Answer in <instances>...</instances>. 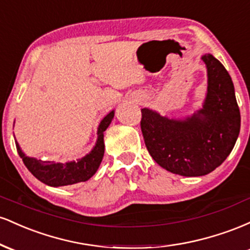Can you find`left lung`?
<instances>
[{
	"mask_svg": "<svg viewBox=\"0 0 250 250\" xmlns=\"http://www.w3.org/2000/svg\"><path fill=\"white\" fill-rule=\"evenodd\" d=\"M201 59L208 75L202 109L179 120L141 109V130L149 154L166 170L182 176L211 173L230 154L240 134V109L230 75L210 54Z\"/></svg>",
	"mask_w": 250,
	"mask_h": 250,
	"instance_id": "left-lung-1",
	"label": "left lung"
}]
</instances>
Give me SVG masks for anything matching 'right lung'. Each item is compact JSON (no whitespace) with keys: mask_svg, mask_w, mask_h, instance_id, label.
<instances>
[{"mask_svg":"<svg viewBox=\"0 0 250 250\" xmlns=\"http://www.w3.org/2000/svg\"><path fill=\"white\" fill-rule=\"evenodd\" d=\"M114 113L111 110L107 114L100 123L97 128V141L89 154L83 156L82 159L70 162H54V161H42L35 157L27 156L22 149L20 148L19 143H16L17 153L23 161L24 166L28 168L37 180H40L44 185L50 187H62V186L75 185L79 182H85L96 173L101 165L103 154H104V142L103 136L104 131L110 125L111 120L114 119Z\"/></svg>","mask_w":250,"mask_h":250,"instance_id":"obj_1","label":"right lung"}]
</instances>
